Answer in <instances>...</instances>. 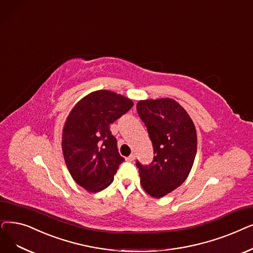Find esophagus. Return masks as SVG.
Instances as JSON below:
<instances>
[{
	"mask_svg": "<svg viewBox=\"0 0 253 253\" xmlns=\"http://www.w3.org/2000/svg\"><path fill=\"white\" fill-rule=\"evenodd\" d=\"M135 159V156H134V154H131V155L130 156H128L127 158H126V160L127 161H129V162H132L133 160Z\"/></svg>",
	"mask_w": 253,
	"mask_h": 253,
	"instance_id": "obj_1",
	"label": "esophagus"
}]
</instances>
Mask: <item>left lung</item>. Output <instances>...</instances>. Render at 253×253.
<instances>
[{
  "label": "left lung",
  "instance_id": "left-lung-1",
  "mask_svg": "<svg viewBox=\"0 0 253 253\" xmlns=\"http://www.w3.org/2000/svg\"><path fill=\"white\" fill-rule=\"evenodd\" d=\"M136 109L155 154L150 166L136 161L140 184L148 194L160 199L188 177L197 149L195 126L188 113L171 98L139 100Z\"/></svg>",
  "mask_w": 253,
  "mask_h": 253
}]
</instances>
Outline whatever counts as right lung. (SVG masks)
Returning <instances> with one entry per match:
<instances>
[{
  "instance_id": "obj_1",
  "label": "right lung",
  "mask_w": 253,
  "mask_h": 253,
  "mask_svg": "<svg viewBox=\"0 0 253 253\" xmlns=\"http://www.w3.org/2000/svg\"><path fill=\"white\" fill-rule=\"evenodd\" d=\"M133 106L129 98L108 90L87 94L65 121L62 150L73 180L89 192L105 189L125 159L109 125Z\"/></svg>"
}]
</instances>
